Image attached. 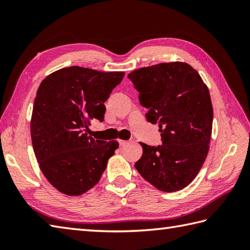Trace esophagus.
<instances>
[{
    "label": "esophagus",
    "mask_w": 250,
    "mask_h": 250,
    "mask_svg": "<svg viewBox=\"0 0 250 250\" xmlns=\"http://www.w3.org/2000/svg\"><path fill=\"white\" fill-rule=\"evenodd\" d=\"M118 143H119V146H120V147L125 146L126 144H128V142H126V141H122V140H119Z\"/></svg>",
    "instance_id": "esophagus-1"
}]
</instances>
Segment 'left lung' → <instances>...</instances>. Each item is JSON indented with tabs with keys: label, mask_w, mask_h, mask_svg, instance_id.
Returning <instances> with one entry per match:
<instances>
[{
	"label": "left lung",
	"mask_w": 250,
	"mask_h": 250,
	"mask_svg": "<svg viewBox=\"0 0 250 250\" xmlns=\"http://www.w3.org/2000/svg\"><path fill=\"white\" fill-rule=\"evenodd\" d=\"M128 78L148 109L147 120L159 125L162 144L141 143L143 155L135 163L141 176L153 187L174 192L192 182L209 150L213 105L199 73L185 62L137 68Z\"/></svg>",
	"instance_id": "obj_1"
}]
</instances>
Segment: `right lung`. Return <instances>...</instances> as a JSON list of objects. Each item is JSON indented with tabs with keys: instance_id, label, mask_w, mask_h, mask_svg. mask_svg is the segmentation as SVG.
I'll list each match as a JSON object with an SVG mask.
<instances>
[{
	"instance_id": "obj_1",
	"label": "right lung",
	"mask_w": 250,
	"mask_h": 250,
	"mask_svg": "<svg viewBox=\"0 0 250 250\" xmlns=\"http://www.w3.org/2000/svg\"><path fill=\"white\" fill-rule=\"evenodd\" d=\"M125 76L82 66L58 70L41 83L31 117L36 160L47 180L66 195H81L97 185L118 142L88 135L104 120L105 101Z\"/></svg>"
}]
</instances>
